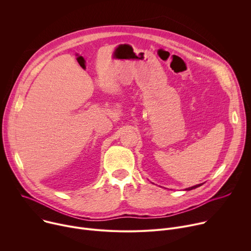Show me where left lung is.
<instances>
[{
  "label": "left lung",
  "mask_w": 251,
  "mask_h": 251,
  "mask_svg": "<svg viewBox=\"0 0 251 251\" xmlns=\"http://www.w3.org/2000/svg\"><path fill=\"white\" fill-rule=\"evenodd\" d=\"M202 184H199V185H196V186H193V187H191V188H188V189H186V191H191V190H194V189H197V188H199V187H201Z\"/></svg>",
  "instance_id": "8db88e82"
}]
</instances>
